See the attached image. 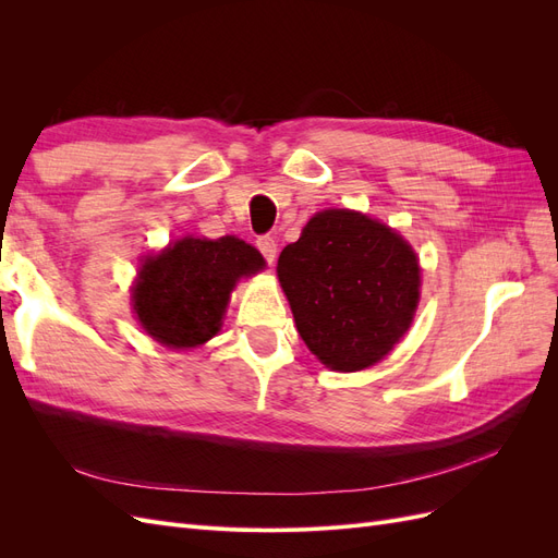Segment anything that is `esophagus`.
I'll return each instance as SVG.
<instances>
[{
  "label": "esophagus",
  "mask_w": 558,
  "mask_h": 558,
  "mask_svg": "<svg viewBox=\"0 0 558 558\" xmlns=\"http://www.w3.org/2000/svg\"><path fill=\"white\" fill-rule=\"evenodd\" d=\"M256 246H258V251L263 253V258L267 263H272L277 258V242H275V238H269V234H263V238H258Z\"/></svg>",
  "instance_id": "1"
}]
</instances>
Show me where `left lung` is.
<instances>
[{
    "label": "left lung",
    "mask_w": 558,
    "mask_h": 558,
    "mask_svg": "<svg viewBox=\"0 0 558 558\" xmlns=\"http://www.w3.org/2000/svg\"><path fill=\"white\" fill-rule=\"evenodd\" d=\"M277 275L300 337L340 373L381 361L410 328L418 302L414 251L359 211L316 214L281 251Z\"/></svg>",
    "instance_id": "1"
}]
</instances>
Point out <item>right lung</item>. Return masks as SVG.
I'll use <instances>...</instances> for the list:
<instances>
[{
  "instance_id": "add662e5",
  "label": "right lung",
  "mask_w": 558,
  "mask_h": 558,
  "mask_svg": "<svg viewBox=\"0 0 558 558\" xmlns=\"http://www.w3.org/2000/svg\"><path fill=\"white\" fill-rule=\"evenodd\" d=\"M263 265L260 253L238 238H185L142 265L134 312L165 347L205 344L221 328L232 286Z\"/></svg>"
}]
</instances>
